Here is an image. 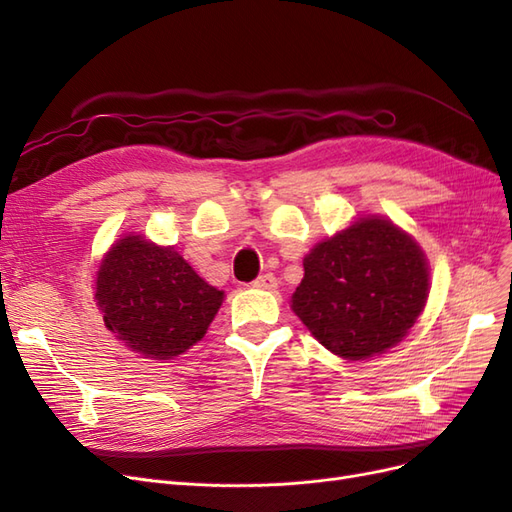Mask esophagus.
Wrapping results in <instances>:
<instances>
[{
	"label": "esophagus",
	"instance_id": "1",
	"mask_svg": "<svg viewBox=\"0 0 512 512\" xmlns=\"http://www.w3.org/2000/svg\"><path fill=\"white\" fill-rule=\"evenodd\" d=\"M254 288H260V290H275L277 288V277L273 273H265L260 275L254 280Z\"/></svg>",
	"mask_w": 512,
	"mask_h": 512
}]
</instances>
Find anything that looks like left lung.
Masks as SVG:
<instances>
[{"mask_svg":"<svg viewBox=\"0 0 512 512\" xmlns=\"http://www.w3.org/2000/svg\"><path fill=\"white\" fill-rule=\"evenodd\" d=\"M290 307L318 344L346 361L384 354L423 314L429 262L416 239L382 215H361L303 258Z\"/></svg>","mask_w":512,"mask_h":512,"instance_id":"obj_1","label":"left lung"}]
</instances>
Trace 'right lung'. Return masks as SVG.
Masks as SVG:
<instances>
[{"label":"right lung","instance_id":"obj_1","mask_svg":"<svg viewBox=\"0 0 512 512\" xmlns=\"http://www.w3.org/2000/svg\"><path fill=\"white\" fill-rule=\"evenodd\" d=\"M94 301L128 350L170 361L205 337L224 290L205 282L173 245L126 232L100 260Z\"/></svg>","mask_w":512,"mask_h":512}]
</instances>
